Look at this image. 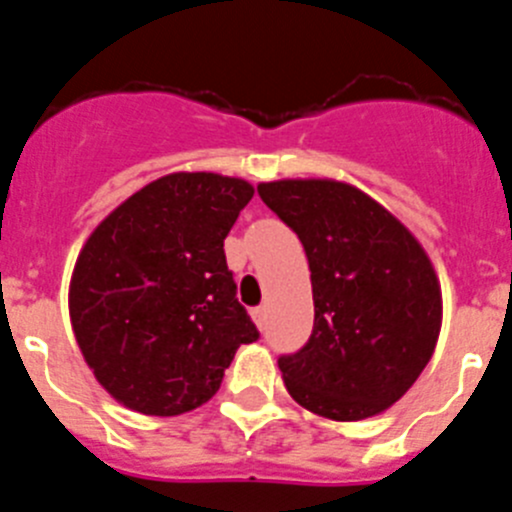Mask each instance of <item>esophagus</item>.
<instances>
[{
  "label": "esophagus",
  "instance_id": "34e87169",
  "mask_svg": "<svg viewBox=\"0 0 512 512\" xmlns=\"http://www.w3.org/2000/svg\"><path fill=\"white\" fill-rule=\"evenodd\" d=\"M251 318L256 320V325H259V328H266V307H253Z\"/></svg>",
  "mask_w": 512,
  "mask_h": 512
}]
</instances>
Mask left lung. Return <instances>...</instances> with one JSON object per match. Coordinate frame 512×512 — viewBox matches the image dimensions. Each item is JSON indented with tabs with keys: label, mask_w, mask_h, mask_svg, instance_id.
<instances>
[{
	"label": "left lung",
	"mask_w": 512,
	"mask_h": 512,
	"mask_svg": "<svg viewBox=\"0 0 512 512\" xmlns=\"http://www.w3.org/2000/svg\"><path fill=\"white\" fill-rule=\"evenodd\" d=\"M259 194L295 230L310 264L315 323L279 356L287 392L310 413H384L431 361L441 287L415 235L369 194L333 179H282Z\"/></svg>",
	"instance_id": "obj_1"
}]
</instances>
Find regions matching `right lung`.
I'll return each mask as SVG.
<instances>
[{
	"label": "right lung",
	"instance_id": "1",
	"mask_svg": "<svg viewBox=\"0 0 512 512\" xmlns=\"http://www.w3.org/2000/svg\"><path fill=\"white\" fill-rule=\"evenodd\" d=\"M233 176H161L104 217L69 289L74 336L97 382L143 415L210 400L259 330L235 297L223 241L251 202Z\"/></svg>",
	"mask_w": 512,
	"mask_h": 512
}]
</instances>
